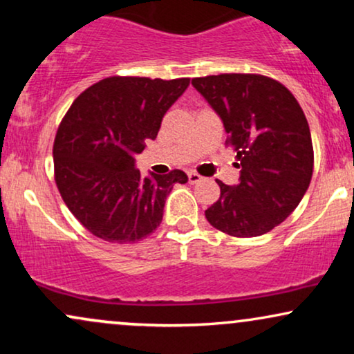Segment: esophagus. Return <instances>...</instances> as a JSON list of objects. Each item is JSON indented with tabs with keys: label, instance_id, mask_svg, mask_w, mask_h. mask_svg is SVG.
<instances>
[{
	"label": "esophagus",
	"instance_id": "esophagus-1",
	"mask_svg": "<svg viewBox=\"0 0 354 354\" xmlns=\"http://www.w3.org/2000/svg\"><path fill=\"white\" fill-rule=\"evenodd\" d=\"M188 180H189L191 185H194V183H200V181L203 180V178H201L200 174H198V173H194V171H189V173H188Z\"/></svg>",
	"mask_w": 354,
	"mask_h": 354
}]
</instances>
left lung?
<instances>
[{"mask_svg": "<svg viewBox=\"0 0 354 354\" xmlns=\"http://www.w3.org/2000/svg\"><path fill=\"white\" fill-rule=\"evenodd\" d=\"M191 84L221 118L239 160L238 185L218 181L221 196L206 219L231 236H261L293 213L310 186L306 116L290 89L261 75L205 76Z\"/></svg>", "mask_w": 354, "mask_h": 354, "instance_id": "left-lung-1", "label": "left lung"}]
</instances>
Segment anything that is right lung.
<instances>
[{"mask_svg": "<svg viewBox=\"0 0 354 354\" xmlns=\"http://www.w3.org/2000/svg\"><path fill=\"white\" fill-rule=\"evenodd\" d=\"M189 78L111 76L73 101L53 146L61 198L89 233L109 243H135L163 219L174 183L186 173L141 176L135 156L154 140Z\"/></svg>", "mask_w": 354, "mask_h": 354, "instance_id": "obj_1", "label": "right lung"}]
</instances>
